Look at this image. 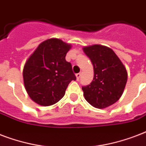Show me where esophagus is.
I'll return each mask as SVG.
<instances>
[{"instance_id": "34e87169", "label": "esophagus", "mask_w": 146, "mask_h": 146, "mask_svg": "<svg viewBox=\"0 0 146 146\" xmlns=\"http://www.w3.org/2000/svg\"><path fill=\"white\" fill-rule=\"evenodd\" d=\"M81 73H78V74H76L77 80H79V79H80V78H81Z\"/></svg>"}]
</instances>
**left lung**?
Instances as JSON below:
<instances>
[{"label": "left lung", "instance_id": "1", "mask_svg": "<svg viewBox=\"0 0 146 146\" xmlns=\"http://www.w3.org/2000/svg\"><path fill=\"white\" fill-rule=\"evenodd\" d=\"M91 59L94 79L91 84L83 87L84 97L95 108L104 109L119 100L127 81V71L112 48L102 45L83 47Z\"/></svg>", "mask_w": 146, "mask_h": 146}]
</instances>
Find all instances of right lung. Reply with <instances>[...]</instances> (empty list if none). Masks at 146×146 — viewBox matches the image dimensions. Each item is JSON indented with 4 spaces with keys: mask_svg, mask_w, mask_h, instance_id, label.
I'll return each mask as SVG.
<instances>
[{
    "mask_svg": "<svg viewBox=\"0 0 146 146\" xmlns=\"http://www.w3.org/2000/svg\"><path fill=\"white\" fill-rule=\"evenodd\" d=\"M72 45L56 38L42 42L26 61L23 78L26 91L35 103L51 106L64 97L76 77L65 55Z\"/></svg>",
    "mask_w": 146,
    "mask_h": 146,
    "instance_id": "add662e5",
    "label": "right lung"
}]
</instances>
